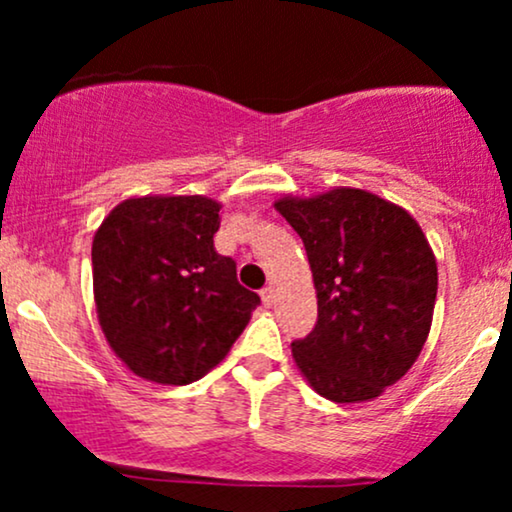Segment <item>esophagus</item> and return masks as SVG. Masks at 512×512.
Returning <instances> with one entry per match:
<instances>
[{"mask_svg": "<svg viewBox=\"0 0 512 512\" xmlns=\"http://www.w3.org/2000/svg\"><path fill=\"white\" fill-rule=\"evenodd\" d=\"M260 298H262V303L267 305H274V301H276V291H274V286H264V289L260 291Z\"/></svg>", "mask_w": 512, "mask_h": 512, "instance_id": "1", "label": "esophagus"}]
</instances>
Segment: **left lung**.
<instances>
[{
  "label": "left lung",
  "instance_id": "8db88e82",
  "mask_svg": "<svg viewBox=\"0 0 512 512\" xmlns=\"http://www.w3.org/2000/svg\"><path fill=\"white\" fill-rule=\"evenodd\" d=\"M274 209L308 252L317 325L291 344L310 387L337 404L370 402L414 366L433 322L438 267L407 209L358 187L281 197Z\"/></svg>",
  "mask_w": 512,
  "mask_h": 512
}]
</instances>
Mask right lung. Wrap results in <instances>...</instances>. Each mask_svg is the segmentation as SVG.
I'll list each match as a JSON object with an SVG mask.
<instances>
[{"mask_svg":"<svg viewBox=\"0 0 512 512\" xmlns=\"http://www.w3.org/2000/svg\"><path fill=\"white\" fill-rule=\"evenodd\" d=\"M221 204L202 195L129 197L93 236V298L110 349L139 378L187 385L219 366L260 296L214 250Z\"/></svg>","mask_w":512,"mask_h":512,"instance_id":"add662e5","label":"right lung"}]
</instances>
